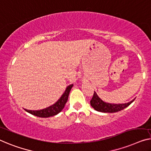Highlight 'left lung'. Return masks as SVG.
<instances>
[{
	"mask_svg": "<svg viewBox=\"0 0 151 151\" xmlns=\"http://www.w3.org/2000/svg\"><path fill=\"white\" fill-rule=\"evenodd\" d=\"M135 99L132 100L131 102L128 103H125V104H110V103H106L103 102L101 99L98 97L97 93L94 91L93 96L92 99L90 101L91 106L96 111L102 112H116L121 111V110L125 109L128 106H129L134 102Z\"/></svg>",
	"mask_w": 151,
	"mask_h": 151,
	"instance_id": "1",
	"label": "left lung"
}]
</instances>
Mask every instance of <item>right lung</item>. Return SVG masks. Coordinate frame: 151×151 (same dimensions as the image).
<instances>
[{"label":"right lung","mask_w":151,"mask_h":151,"mask_svg":"<svg viewBox=\"0 0 151 151\" xmlns=\"http://www.w3.org/2000/svg\"><path fill=\"white\" fill-rule=\"evenodd\" d=\"M73 86V84L68 85L66 87V90H65L64 93L61 96V98L52 106H50L47 107L46 109L39 110V111H30V110L26 109H25V111L29 112V113L33 114V115L42 118H47L49 117V116L56 115V114H58L59 112H61L62 109L64 108L65 104H66V102L68 101L70 91Z\"/></svg>","instance_id":"obj_1"}]
</instances>
